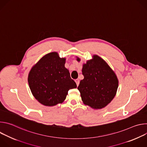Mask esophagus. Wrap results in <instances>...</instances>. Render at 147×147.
<instances>
[{
	"label": "esophagus",
	"instance_id": "obj_1",
	"mask_svg": "<svg viewBox=\"0 0 147 147\" xmlns=\"http://www.w3.org/2000/svg\"><path fill=\"white\" fill-rule=\"evenodd\" d=\"M75 82H76V83L77 86L78 87V85H79V83H80V80H79L78 79H76V80H75Z\"/></svg>",
	"mask_w": 147,
	"mask_h": 147
}]
</instances>
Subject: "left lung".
I'll return each mask as SVG.
<instances>
[{
	"label": "left lung",
	"mask_w": 147,
	"mask_h": 147,
	"mask_svg": "<svg viewBox=\"0 0 147 147\" xmlns=\"http://www.w3.org/2000/svg\"><path fill=\"white\" fill-rule=\"evenodd\" d=\"M80 59L77 57V59ZM84 79L77 88L85 105L94 109L105 107L115 97L118 80L107 63L97 55L88 60L82 69Z\"/></svg>",
	"instance_id": "obj_1"
}]
</instances>
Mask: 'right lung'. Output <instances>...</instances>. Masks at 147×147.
I'll list each match as a JSON object with an SVG mask.
<instances>
[{"instance_id": "right-lung-1", "label": "right lung", "mask_w": 147, "mask_h": 147, "mask_svg": "<svg viewBox=\"0 0 147 147\" xmlns=\"http://www.w3.org/2000/svg\"><path fill=\"white\" fill-rule=\"evenodd\" d=\"M65 61L57 53H49L41 58L29 73L28 81L32 94L45 106L62 103L69 90L77 87L65 67Z\"/></svg>"}]
</instances>
